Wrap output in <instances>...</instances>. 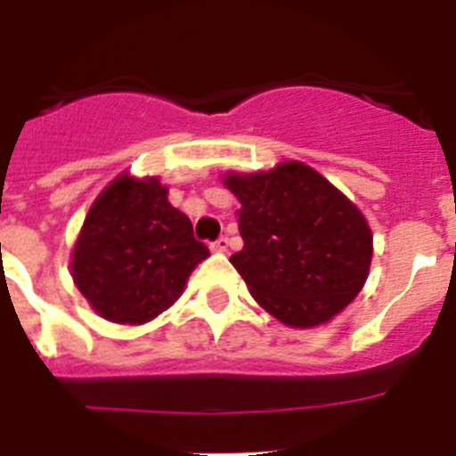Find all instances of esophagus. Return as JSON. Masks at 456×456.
I'll return each mask as SVG.
<instances>
[{"label": "esophagus", "mask_w": 456, "mask_h": 456, "mask_svg": "<svg viewBox=\"0 0 456 456\" xmlns=\"http://www.w3.org/2000/svg\"><path fill=\"white\" fill-rule=\"evenodd\" d=\"M210 248H213L215 253H227V250H229V239H227V236H220V239H217V241H215L213 246H210Z\"/></svg>", "instance_id": "34e87169"}]
</instances>
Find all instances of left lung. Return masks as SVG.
<instances>
[{"label": "left lung", "mask_w": 456, "mask_h": 456, "mask_svg": "<svg viewBox=\"0 0 456 456\" xmlns=\"http://www.w3.org/2000/svg\"><path fill=\"white\" fill-rule=\"evenodd\" d=\"M243 248L229 257L260 307L291 329H314L353 303L369 277L374 236L362 210L310 165L224 172Z\"/></svg>", "instance_id": "left-lung-1"}]
</instances>
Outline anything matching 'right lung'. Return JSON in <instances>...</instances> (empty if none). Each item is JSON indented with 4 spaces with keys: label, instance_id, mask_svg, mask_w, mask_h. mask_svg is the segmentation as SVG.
I'll list each match as a JSON object with an SVG mask.
<instances>
[{
    "label": "right lung",
    "instance_id": "add662e5",
    "mask_svg": "<svg viewBox=\"0 0 456 456\" xmlns=\"http://www.w3.org/2000/svg\"><path fill=\"white\" fill-rule=\"evenodd\" d=\"M208 256L160 179L123 172L89 208L70 274L99 317L137 326L167 310Z\"/></svg>",
    "mask_w": 456,
    "mask_h": 456
}]
</instances>
